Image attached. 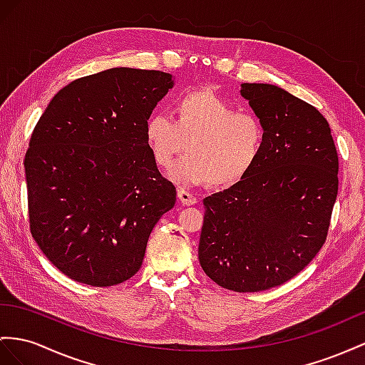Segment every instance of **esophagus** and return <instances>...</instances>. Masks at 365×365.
<instances>
[{
    "label": "esophagus",
    "mask_w": 365,
    "mask_h": 365,
    "mask_svg": "<svg viewBox=\"0 0 365 365\" xmlns=\"http://www.w3.org/2000/svg\"><path fill=\"white\" fill-rule=\"evenodd\" d=\"M177 195H179V200L186 205V207H190V205H195L197 203V199H195V195H192L191 192L185 191V190H179V192H177Z\"/></svg>",
    "instance_id": "esophagus-1"
}]
</instances>
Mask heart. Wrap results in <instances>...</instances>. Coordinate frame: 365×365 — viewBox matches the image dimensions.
<instances>
[{
    "label": "heart",
    "mask_w": 365,
    "mask_h": 365,
    "mask_svg": "<svg viewBox=\"0 0 365 365\" xmlns=\"http://www.w3.org/2000/svg\"><path fill=\"white\" fill-rule=\"evenodd\" d=\"M175 120L153 114L145 140L158 166L170 168L188 146L190 157L171 171L177 182L228 188L255 170L267 145V128L253 112L210 89L183 93L175 101Z\"/></svg>",
    "instance_id": "b5f03b06"
}]
</instances>
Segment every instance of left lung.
<instances>
[{"mask_svg": "<svg viewBox=\"0 0 365 365\" xmlns=\"http://www.w3.org/2000/svg\"><path fill=\"white\" fill-rule=\"evenodd\" d=\"M267 128L260 160L244 180L203 200L199 260L237 293L277 287L325 244L338 195V153L314 106L267 83L240 89Z\"/></svg>", "mask_w": 365, "mask_h": 365, "instance_id": "1", "label": "left lung"}]
</instances>
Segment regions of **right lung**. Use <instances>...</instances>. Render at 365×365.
I'll list each match as a JSON object with an SVG mask.
<instances>
[{
  "mask_svg": "<svg viewBox=\"0 0 365 365\" xmlns=\"http://www.w3.org/2000/svg\"><path fill=\"white\" fill-rule=\"evenodd\" d=\"M171 73L112 68L60 89L24 157L32 237L63 274L110 287L142 267L153 228L175 203L145 140Z\"/></svg>",
  "mask_w": 365,
  "mask_h": 365,
  "instance_id": "obj_1",
  "label": "right lung"
}]
</instances>
